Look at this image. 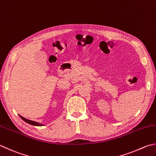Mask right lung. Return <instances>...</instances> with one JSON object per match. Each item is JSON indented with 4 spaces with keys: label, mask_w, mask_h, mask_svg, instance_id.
<instances>
[{
    "label": "right lung",
    "mask_w": 156,
    "mask_h": 156,
    "mask_svg": "<svg viewBox=\"0 0 156 156\" xmlns=\"http://www.w3.org/2000/svg\"><path fill=\"white\" fill-rule=\"evenodd\" d=\"M20 117H21V118L23 120V121L26 122V123H28V124H30V125H33V126H43V124H40V123H38L37 122H34V121H32V120L26 119V118H24V117L21 116V115H20Z\"/></svg>",
    "instance_id": "add662e5"
}]
</instances>
